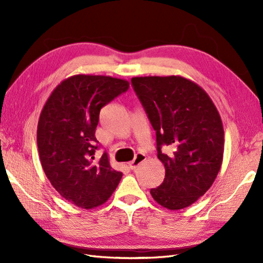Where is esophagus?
<instances>
[{
  "instance_id": "1",
  "label": "esophagus",
  "mask_w": 263,
  "mask_h": 263,
  "mask_svg": "<svg viewBox=\"0 0 263 263\" xmlns=\"http://www.w3.org/2000/svg\"><path fill=\"white\" fill-rule=\"evenodd\" d=\"M146 160V156H144L143 154H137V156H136V158L133 159L132 161H128L127 163V166L130 167V170H136L137 167L140 165L141 163H143V161Z\"/></svg>"
}]
</instances>
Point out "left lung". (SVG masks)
<instances>
[{"label":"left lung","mask_w":263,"mask_h":263,"mask_svg":"<svg viewBox=\"0 0 263 263\" xmlns=\"http://www.w3.org/2000/svg\"><path fill=\"white\" fill-rule=\"evenodd\" d=\"M133 89L156 131L164 182L150 190L156 202L170 210L186 208L208 191L224 156V127L209 95L180 76L136 77ZM164 145L177 148L173 155Z\"/></svg>","instance_id":"1"}]
</instances>
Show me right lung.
<instances>
[{
  "instance_id": "1",
  "label": "right lung",
  "mask_w": 263,
  "mask_h": 263,
  "mask_svg": "<svg viewBox=\"0 0 263 263\" xmlns=\"http://www.w3.org/2000/svg\"><path fill=\"white\" fill-rule=\"evenodd\" d=\"M128 81L107 76L77 74L54 89L37 126L39 158L54 189L83 209L102 205L119 185L122 173L108 156L95 158L99 111L128 89Z\"/></svg>"
}]
</instances>
